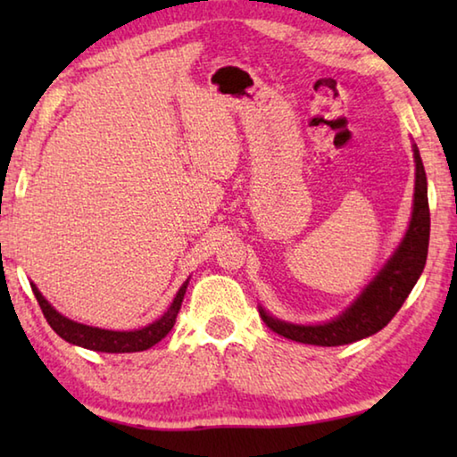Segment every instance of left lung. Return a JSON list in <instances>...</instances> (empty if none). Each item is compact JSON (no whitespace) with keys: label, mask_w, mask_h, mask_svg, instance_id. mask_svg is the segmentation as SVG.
<instances>
[{"label":"left lung","mask_w":457,"mask_h":457,"mask_svg":"<svg viewBox=\"0 0 457 457\" xmlns=\"http://www.w3.org/2000/svg\"><path fill=\"white\" fill-rule=\"evenodd\" d=\"M415 154V195L411 223L403 237V242L386 262L378 276L370 282L361 296L354 300L349 311L338 319L316 327H303V324H288L268 316L260 308L262 320L270 330L284 338L296 343L316 345V346H338L349 345L354 340L375 335L385 328L389 320L403 306L409 292L425 268L429 245V204H428V177L421 163L420 151L413 145Z\"/></svg>","instance_id":"obj_1"}]
</instances>
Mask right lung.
<instances>
[{
  "mask_svg": "<svg viewBox=\"0 0 457 457\" xmlns=\"http://www.w3.org/2000/svg\"><path fill=\"white\" fill-rule=\"evenodd\" d=\"M185 290H187V282H185L179 288V292H177V296L173 300V304L169 306V311L161 316L159 320L149 324V327H145L141 330L119 332V330L87 327V324L66 319V316H62L60 312L54 311L52 304L32 284L34 296L42 308L46 320H48V324L54 328V332L64 340H68V343L84 346V349H90V351H100V353H137V351H146L151 349L153 345H157L159 340L165 338L169 335V330L173 328L175 319L177 314H179V308L183 303Z\"/></svg>",
  "mask_w": 457,
  "mask_h": 457,
  "instance_id": "obj_1",
  "label": "right lung"
}]
</instances>
